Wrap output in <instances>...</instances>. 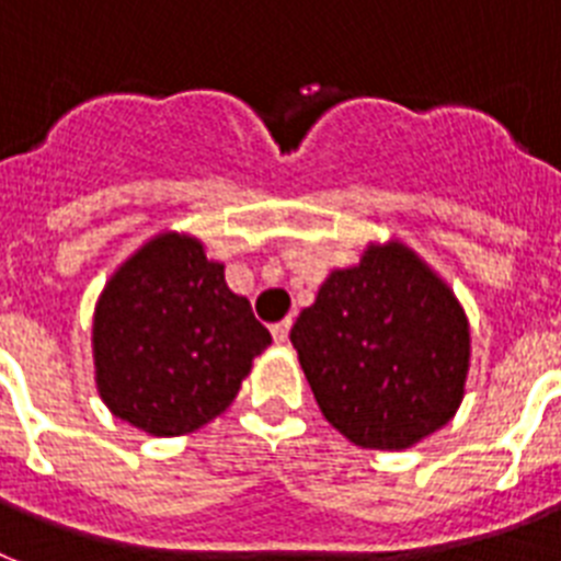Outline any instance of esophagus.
I'll return each mask as SVG.
<instances>
[{
    "label": "esophagus",
    "mask_w": 561,
    "mask_h": 561,
    "mask_svg": "<svg viewBox=\"0 0 561 561\" xmlns=\"http://www.w3.org/2000/svg\"><path fill=\"white\" fill-rule=\"evenodd\" d=\"M290 319H282V322H276L271 328V333H273V339H276V342H288V333H290Z\"/></svg>",
    "instance_id": "esophagus-1"
}]
</instances>
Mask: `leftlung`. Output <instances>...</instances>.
Segmentation results:
<instances>
[{
  "mask_svg": "<svg viewBox=\"0 0 561 561\" xmlns=\"http://www.w3.org/2000/svg\"><path fill=\"white\" fill-rule=\"evenodd\" d=\"M290 342L322 416L359 448H411L462 404L468 317L402 242L368 244L359 265L331 271Z\"/></svg>",
  "mask_w": 561,
  "mask_h": 561,
  "instance_id": "obj_1",
  "label": "left lung"
}]
</instances>
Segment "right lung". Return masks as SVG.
Instances as JSON below:
<instances>
[{"label": "right lung", "mask_w": 561, "mask_h": 561, "mask_svg": "<svg viewBox=\"0 0 561 561\" xmlns=\"http://www.w3.org/2000/svg\"><path fill=\"white\" fill-rule=\"evenodd\" d=\"M267 345L222 262L173 230L125 259L93 310L99 397L150 436H182L219 416Z\"/></svg>", "instance_id": "1"}]
</instances>
